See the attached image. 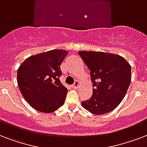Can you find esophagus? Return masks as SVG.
<instances>
[{
	"mask_svg": "<svg viewBox=\"0 0 147 147\" xmlns=\"http://www.w3.org/2000/svg\"><path fill=\"white\" fill-rule=\"evenodd\" d=\"M79 85H80V83L78 82V81H76L75 82H74V84L71 86H72V88H78V86H79Z\"/></svg>",
	"mask_w": 147,
	"mask_h": 147,
	"instance_id": "obj_1",
	"label": "esophagus"
}]
</instances>
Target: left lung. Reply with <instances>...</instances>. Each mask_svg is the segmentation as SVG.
Wrapping results in <instances>:
<instances>
[{"instance_id": "8db88e82", "label": "left lung", "mask_w": 147, "mask_h": 147, "mask_svg": "<svg viewBox=\"0 0 147 147\" xmlns=\"http://www.w3.org/2000/svg\"><path fill=\"white\" fill-rule=\"evenodd\" d=\"M78 54L90 70L93 94L82 102L92 114L100 115L116 108L131 82V66L124 58L103 52L81 51Z\"/></svg>"}]
</instances>
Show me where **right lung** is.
Returning a JSON list of instances; mask_svg holds the SVG:
<instances>
[{
	"label": "right lung",
	"mask_w": 147,
	"mask_h": 147,
	"mask_svg": "<svg viewBox=\"0 0 147 147\" xmlns=\"http://www.w3.org/2000/svg\"><path fill=\"white\" fill-rule=\"evenodd\" d=\"M68 54L53 49L27 58L17 70V84L25 100L38 111L52 113L64 105L68 89L59 80L60 65Z\"/></svg>",
	"instance_id": "obj_1"
}]
</instances>
